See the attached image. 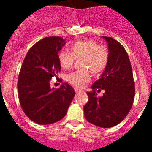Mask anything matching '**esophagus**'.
<instances>
[{"mask_svg": "<svg viewBox=\"0 0 152 152\" xmlns=\"http://www.w3.org/2000/svg\"><path fill=\"white\" fill-rule=\"evenodd\" d=\"M75 92H76V93H78V92H80V91H81V90L79 89V88H75Z\"/></svg>", "mask_w": 152, "mask_h": 152, "instance_id": "34e87169", "label": "esophagus"}]
</instances>
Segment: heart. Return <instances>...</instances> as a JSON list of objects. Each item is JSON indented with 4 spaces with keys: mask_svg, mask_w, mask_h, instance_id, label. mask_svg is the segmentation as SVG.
<instances>
[{
    "mask_svg": "<svg viewBox=\"0 0 152 152\" xmlns=\"http://www.w3.org/2000/svg\"><path fill=\"white\" fill-rule=\"evenodd\" d=\"M70 52L61 50L57 56L60 66L68 69L73 65L75 59L81 58L80 68L81 69L68 74L66 80L70 84L82 88L91 79L90 72L94 75H99L106 69L110 61V52L107 47L98 45L91 39L77 40L69 45Z\"/></svg>",
    "mask_w": 152,
    "mask_h": 152,
    "instance_id": "1",
    "label": "heart"
}]
</instances>
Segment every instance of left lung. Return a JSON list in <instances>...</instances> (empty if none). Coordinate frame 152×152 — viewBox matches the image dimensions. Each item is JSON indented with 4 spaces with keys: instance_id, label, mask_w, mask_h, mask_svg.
<instances>
[{
    "instance_id": "1",
    "label": "left lung",
    "mask_w": 152,
    "mask_h": 152,
    "mask_svg": "<svg viewBox=\"0 0 152 152\" xmlns=\"http://www.w3.org/2000/svg\"><path fill=\"white\" fill-rule=\"evenodd\" d=\"M108 43L110 61L99 80L88 92V101L84 107L89 123L101 128H110L121 123L130 111L135 96V82L128 54L119 42L102 36ZM105 93L98 97L97 93Z\"/></svg>"
}]
</instances>
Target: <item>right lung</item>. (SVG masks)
Here are the masks:
<instances>
[{"label": "right lung", "mask_w": 152, "mask_h": 152, "mask_svg": "<svg viewBox=\"0 0 152 152\" xmlns=\"http://www.w3.org/2000/svg\"><path fill=\"white\" fill-rule=\"evenodd\" d=\"M65 45L60 36H49L29 49L19 74L17 90L20 103L27 117L40 125L59 121L67 113L75 92L63 83L50 88L49 81L61 71L58 52Z\"/></svg>", "instance_id": "right-lung-1"}]
</instances>
